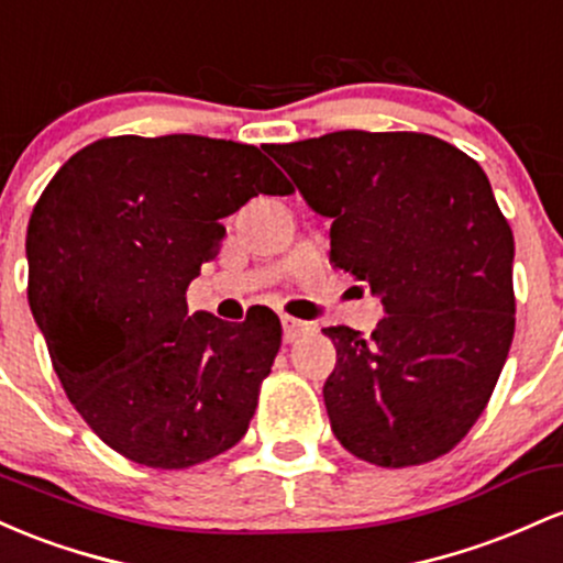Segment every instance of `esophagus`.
Masks as SVG:
<instances>
[{
  "label": "esophagus",
  "mask_w": 563,
  "mask_h": 563,
  "mask_svg": "<svg viewBox=\"0 0 563 563\" xmlns=\"http://www.w3.org/2000/svg\"><path fill=\"white\" fill-rule=\"evenodd\" d=\"M282 327H284V343H295L300 334L308 332L306 321L292 319V316H282Z\"/></svg>",
  "instance_id": "obj_1"
}]
</instances>
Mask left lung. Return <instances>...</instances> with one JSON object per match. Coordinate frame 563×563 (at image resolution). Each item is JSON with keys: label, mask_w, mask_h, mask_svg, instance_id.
Wrapping results in <instances>:
<instances>
[{"label": "left lung", "mask_w": 563, "mask_h": 563, "mask_svg": "<svg viewBox=\"0 0 563 563\" xmlns=\"http://www.w3.org/2000/svg\"><path fill=\"white\" fill-rule=\"evenodd\" d=\"M265 151L332 220L330 261L383 306L369 338L324 330L334 435L383 468L441 457L484 412L514 340V231L489 178L422 132L340 130Z\"/></svg>", "instance_id": "8db88e82"}]
</instances>
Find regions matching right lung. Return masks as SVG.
<instances>
[{
	"mask_svg": "<svg viewBox=\"0 0 563 563\" xmlns=\"http://www.w3.org/2000/svg\"><path fill=\"white\" fill-rule=\"evenodd\" d=\"M289 183L261 148L119 135L77 151L29 220V306L63 390L111 450L178 471L247 433L282 345L279 316L188 313L229 218Z\"/></svg>",
	"mask_w": 563,
	"mask_h": 563,
	"instance_id": "add662e5",
	"label": "right lung"
}]
</instances>
